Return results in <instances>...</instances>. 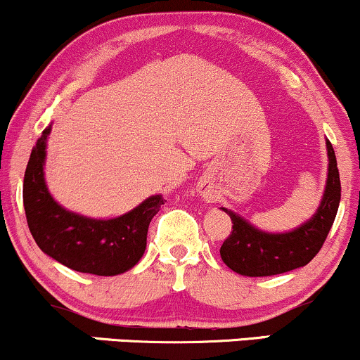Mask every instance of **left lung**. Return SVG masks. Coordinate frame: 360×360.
Here are the masks:
<instances>
[{
  "label": "left lung",
  "mask_w": 360,
  "mask_h": 360,
  "mask_svg": "<svg viewBox=\"0 0 360 360\" xmlns=\"http://www.w3.org/2000/svg\"><path fill=\"white\" fill-rule=\"evenodd\" d=\"M328 174L325 193L316 213L291 232L272 233L259 230L240 214L221 208L232 218V233L223 242L221 260L237 272L249 278L276 276L307 266L323 245L332 229L340 203V176L332 143L326 140Z\"/></svg>",
  "instance_id": "left-lung-1"
}]
</instances>
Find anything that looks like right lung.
Instances as JSON below:
<instances>
[{"instance_id":"right-lung-1","label":"right lung","mask_w":360,"mask_h":360,"mask_svg":"<svg viewBox=\"0 0 360 360\" xmlns=\"http://www.w3.org/2000/svg\"><path fill=\"white\" fill-rule=\"evenodd\" d=\"M52 125L37 140L23 179V206L28 229L44 254L62 266L96 276L130 271L147 247L150 220L164 205L162 194L148 196L131 212L98 220L65 210L52 198L45 183L47 139Z\"/></svg>"}]
</instances>
